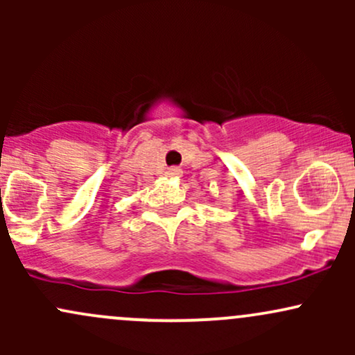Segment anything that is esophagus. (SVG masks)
<instances>
[{
  "label": "esophagus",
  "mask_w": 355,
  "mask_h": 355,
  "mask_svg": "<svg viewBox=\"0 0 355 355\" xmlns=\"http://www.w3.org/2000/svg\"><path fill=\"white\" fill-rule=\"evenodd\" d=\"M166 175H170V177H180L182 168H178V166H170V168L166 170Z\"/></svg>",
  "instance_id": "1"
}]
</instances>
